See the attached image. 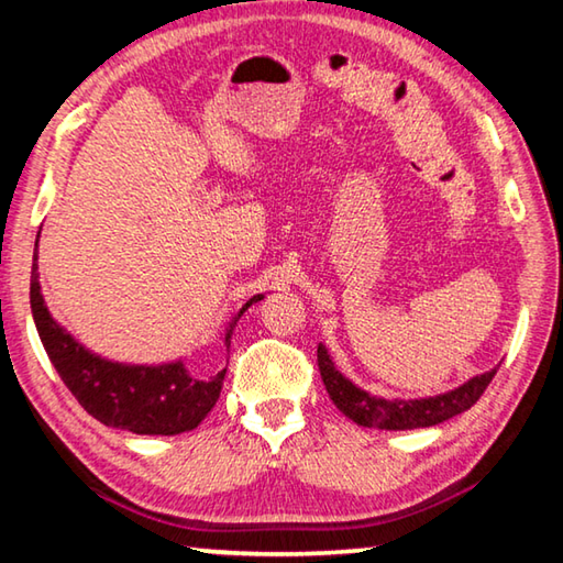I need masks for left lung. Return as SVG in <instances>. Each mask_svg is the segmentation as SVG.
Returning <instances> with one entry per match:
<instances>
[{
    "label": "left lung",
    "mask_w": 563,
    "mask_h": 563,
    "mask_svg": "<svg viewBox=\"0 0 563 563\" xmlns=\"http://www.w3.org/2000/svg\"><path fill=\"white\" fill-rule=\"evenodd\" d=\"M318 367L328 395L340 412L360 427H377V430H419V427H434L454 415H462L484 395L492 377L497 375V367H494L489 373L476 375L450 393L434 397L385 399L369 395L367 389L357 387L342 375L322 342L318 345Z\"/></svg>",
    "instance_id": "8db88e82"
}]
</instances>
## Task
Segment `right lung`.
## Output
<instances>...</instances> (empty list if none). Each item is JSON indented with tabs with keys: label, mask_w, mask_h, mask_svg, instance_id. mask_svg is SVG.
<instances>
[{
	"label": "right lung",
	"mask_w": 563,
	"mask_h": 563,
	"mask_svg": "<svg viewBox=\"0 0 563 563\" xmlns=\"http://www.w3.org/2000/svg\"><path fill=\"white\" fill-rule=\"evenodd\" d=\"M36 245L40 238L34 243L30 285L34 325L52 365L79 405L101 424L133 434H180L196 430L221 397L225 369L203 377L190 373L184 360L164 365H126L87 350L49 316V308L44 305ZM258 300H263V295H253L228 322L225 347H231L235 322Z\"/></svg>",
	"instance_id": "add662e5"
}]
</instances>
